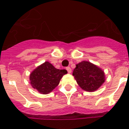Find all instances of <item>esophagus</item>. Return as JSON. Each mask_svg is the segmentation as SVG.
Wrapping results in <instances>:
<instances>
[{
    "label": "esophagus",
    "instance_id": "34e87169",
    "mask_svg": "<svg viewBox=\"0 0 129 129\" xmlns=\"http://www.w3.org/2000/svg\"><path fill=\"white\" fill-rule=\"evenodd\" d=\"M66 69H67V71H68V72L69 73V74H70V73L72 72V69L71 68H70V67H67V68H66Z\"/></svg>",
    "mask_w": 129,
    "mask_h": 129
}]
</instances>
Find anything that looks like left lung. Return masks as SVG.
I'll return each mask as SVG.
<instances>
[{"label":"left lung","instance_id":"left-lung-1","mask_svg":"<svg viewBox=\"0 0 129 129\" xmlns=\"http://www.w3.org/2000/svg\"><path fill=\"white\" fill-rule=\"evenodd\" d=\"M72 75L79 86L88 92L97 90L105 81L104 71L95 64L86 61L77 64Z\"/></svg>","mask_w":129,"mask_h":129}]
</instances>
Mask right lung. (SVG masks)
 Masks as SVG:
<instances>
[{
  "label": "right lung",
  "mask_w": 129,
  "mask_h": 129,
  "mask_svg": "<svg viewBox=\"0 0 129 129\" xmlns=\"http://www.w3.org/2000/svg\"><path fill=\"white\" fill-rule=\"evenodd\" d=\"M67 74L66 70L57 69L46 61L31 72L30 84L39 93L47 94L57 87L62 76Z\"/></svg>",
  "instance_id": "add662e5"
}]
</instances>
